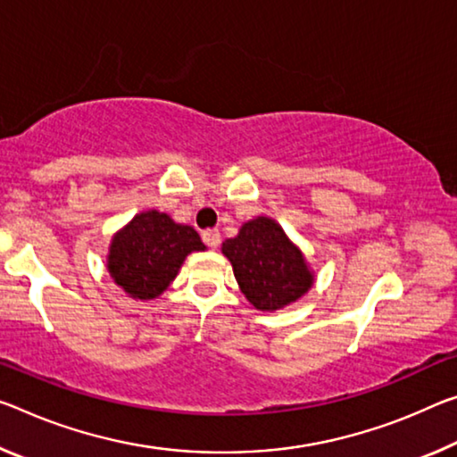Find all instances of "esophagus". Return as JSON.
Segmentation results:
<instances>
[{
    "label": "esophagus",
    "instance_id": "34e87169",
    "mask_svg": "<svg viewBox=\"0 0 457 457\" xmlns=\"http://www.w3.org/2000/svg\"><path fill=\"white\" fill-rule=\"evenodd\" d=\"M203 242H205L209 248H217L221 244V234L220 229H207L203 231Z\"/></svg>",
    "mask_w": 457,
    "mask_h": 457
}]
</instances>
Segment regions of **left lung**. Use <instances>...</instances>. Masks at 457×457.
Here are the masks:
<instances>
[{"instance_id":"8db88e82","label":"left lung","mask_w":457,"mask_h":457,"mask_svg":"<svg viewBox=\"0 0 457 457\" xmlns=\"http://www.w3.org/2000/svg\"><path fill=\"white\" fill-rule=\"evenodd\" d=\"M242 293L260 311H277L305 295L313 285L305 258L277 221L258 217L223 244Z\"/></svg>"}]
</instances>
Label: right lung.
<instances>
[{"label": "right lung", "instance_id": "obj_1", "mask_svg": "<svg viewBox=\"0 0 457 457\" xmlns=\"http://www.w3.org/2000/svg\"><path fill=\"white\" fill-rule=\"evenodd\" d=\"M199 250H205V244L191 226H180L166 213L146 212L115 234L107 270L134 299H156L175 280L187 254Z\"/></svg>", "mask_w": 457, "mask_h": 457}]
</instances>
